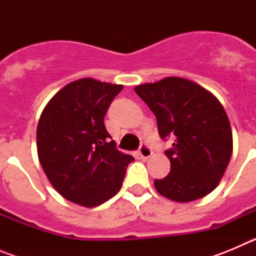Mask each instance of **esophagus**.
Listing matches in <instances>:
<instances>
[{
    "instance_id": "34e87169",
    "label": "esophagus",
    "mask_w": 256,
    "mask_h": 256,
    "mask_svg": "<svg viewBox=\"0 0 256 256\" xmlns=\"http://www.w3.org/2000/svg\"><path fill=\"white\" fill-rule=\"evenodd\" d=\"M138 154L141 155L142 159H148V158L152 155V150L148 148V144H141V148H140V150H138Z\"/></svg>"
}]
</instances>
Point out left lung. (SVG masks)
Masks as SVG:
<instances>
[{
  "label": "left lung",
  "instance_id": "obj_1",
  "mask_svg": "<svg viewBox=\"0 0 256 256\" xmlns=\"http://www.w3.org/2000/svg\"><path fill=\"white\" fill-rule=\"evenodd\" d=\"M134 92L155 114L160 137H174L173 148L165 151L170 172L155 180L156 191L177 202L210 194L220 182L234 150L230 119L218 98L180 76L140 84Z\"/></svg>",
  "mask_w": 256,
  "mask_h": 256
}]
</instances>
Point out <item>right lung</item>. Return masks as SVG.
<instances>
[{"instance_id":"add662e5","label":"right lung","mask_w":256,"mask_h":256,"mask_svg":"<svg viewBox=\"0 0 256 256\" xmlns=\"http://www.w3.org/2000/svg\"><path fill=\"white\" fill-rule=\"evenodd\" d=\"M122 90V84L78 79L61 88L40 114L38 159L54 188L72 202L98 206L123 184L133 156L118 150L104 124Z\"/></svg>"}]
</instances>
